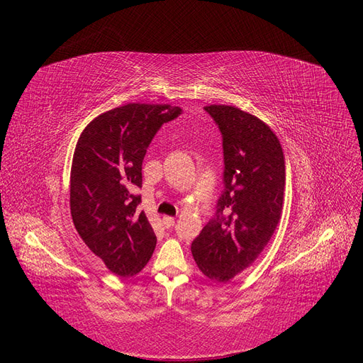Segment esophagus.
I'll use <instances>...</instances> for the list:
<instances>
[{"instance_id": "1", "label": "esophagus", "mask_w": 363, "mask_h": 363, "mask_svg": "<svg viewBox=\"0 0 363 363\" xmlns=\"http://www.w3.org/2000/svg\"><path fill=\"white\" fill-rule=\"evenodd\" d=\"M163 224L167 228H171L175 225V219L172 216H163Z\"/></svg>"}]
</instances>
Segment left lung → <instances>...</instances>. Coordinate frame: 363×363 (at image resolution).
<instances>
[{"instance_id": "left-lung-1", "label": "left lung", "mask_w": 363, "mask_h": 363, "mask_svg": "<svg viewBox=\"0 0 363 363\" xmlns=\"http://www.w3.org/2000/svg\"><path fill=\"white\" fill-rule=\"evenodd\" d=\"M204 108L223 135L225 188L191 250L207 279L227 283L255 263L276 232L286 169L279 138L257 116L235 106Z\"/></svg>"}]
</instances>
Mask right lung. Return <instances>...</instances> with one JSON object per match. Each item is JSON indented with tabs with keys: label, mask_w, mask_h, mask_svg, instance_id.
Here are the masks:
<instances>
[{
	"label": "right lung",
	"mask_w": 363,
	"mask_h": 363,
	"mask_svg": "<svg viewBox=\"0 0 363 363\" xmlns=\"http://www.w3.org/2000/svg\"><path fill=\"white\" fill-rule=\"evenodd\" d=\"M182 113L169 104L128 103L98 115L82 131L71 167V215L83 242L121 277L144 269L156 248L139 212L142 162L162 124Z\"/></svg>",
	"instance_id": "obj_1"
}]
</instances>
